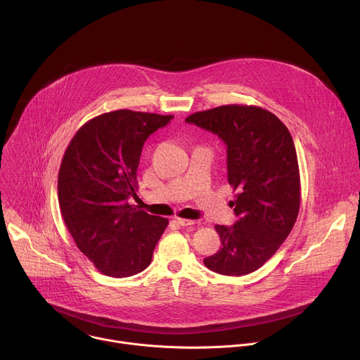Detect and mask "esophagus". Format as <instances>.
Returning a JSON list of instances; mask_svg holds the SVG:
<instances>
[{
  "label": "esophagus",
  "instance_id": "34e87169",
  "mask_svg": "<svg viewBox=\"0 0 360 360\" xmlns=\"http://www.w3.org/2000/svg\"><path fill=\"white\" fill-rule=\"evenodd\" d=\"M176 222H178L181 226H191V225H195V221L184 219V218H176Z\"/></svg>",
  "mask_w": 360,
  "mask_h": 360
}]
</instances>
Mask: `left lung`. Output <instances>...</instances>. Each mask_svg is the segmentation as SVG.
<instances>
[{"mask_svg": "<svg viewBox=\"0 0 360 360\" xmlns=\"http://www.w3.org/2000/svg\"><path fill=\"white\" fill-rule=\"evenodd\" d=\"M185 121L224 141L228 182L238 191L231 202L236 222L215 226L221 248L203 264L221 275H248L279 249L299 214L300 178L290 132L276 115L253 105H222Z\"/></svg>", "mask_w": 360, "mask_h": 360, "instance_id": "8db88e82", "label": "left lung"}]
</instances>
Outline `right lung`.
Returning <instances> with one entry per match:
<instances>
[{
  "mask_svg": "<svg viewBox=\"0 0 360 360\" xmlns=\"http://www.w3.org/2000/svg\"><path fill=\"white\" fill-rule=\"evenodd\" d=\"M174 115L118 110L92 118L71 139L58 174L63 219L78 249L104 275L148 268L168 219L128 203L145 141Z\"/></svg>",
  "mask_w": 360,
  "mask_h": 360,
  "instance_id": "add662e5",
  "label": "right lung"
}]
</instances>
